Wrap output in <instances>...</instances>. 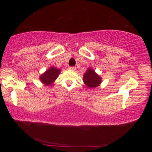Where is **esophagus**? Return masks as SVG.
<instances>
[{
	"label": "esophagus",
	"mask_w": 152,
	"mask_h": 152,
	"mask_svg": "<svg viewBox=\"0 0 152 152\" xmlns=\"http://www.w3.org/2000/svg\"><path fill=\"white\" fill-rule=\"evenodd\" d=\"M69 69L71 70H73V71H75L76 70V68L75 66H70L69 68Z\"/></svg>",
	"instance_id": "esophagus-1"
}]
</instances>
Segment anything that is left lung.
Returning <instances> with one entry per match:
<instances>
[{
  "instance_id": "left-lung-1",
  "label": "left lung",
  "mask_w": 152,
  "mask_h": 152,
  "mask_svg": "<svg viewBox=\"0 0 152 152\" xmlns=\"http://www.w3.org/2000/svg\"><path fill=\"white\" fill-rule=\"evenodd\" d=\"M83 82L89 88H96L101 82V78L97 75L95 71L89 69L83 75Z\"/></svg>"
}]
</instances>
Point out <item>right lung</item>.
<instances>
[{
    "label": "right lung",
    "mask_w": 152,
    "mask_h": 152,
    "mask_svg": "<svg viewBox=\"0 0 152 152\" xmlns=\"http://www.w3.org/2000/svg\"><path fill=\"white\" fill-rule=\"evenodd\" d=\"M60 73V70L54 67H51L50 69L46 71V72L40 76L41 82L45 85L49 86L57 78Z\"/></svg>",
    "instance_id": "1"
}]
</instances>
